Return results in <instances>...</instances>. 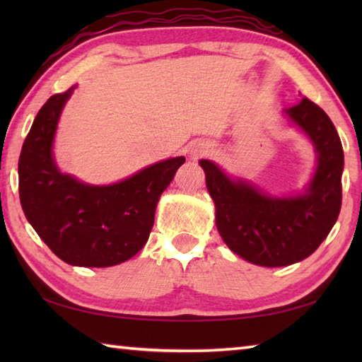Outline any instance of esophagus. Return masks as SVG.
Wrapping results in <instances>:
<instances>
[{
	"instance_id": "esophagus-1",
	"label": "esophagus",
	"mask_w": 362,
	"mask_h": 362,
	"mask_svg": "<svg viewBox=\"0 0 362 362\" xmlns=\"http://www.w3.org/2000/svg\"><path fill=\"white\" fill-rule=\"evenodd\" d=\"M211 151V145H204L201 144L196 146V148L192 151V155L196 158V156H203V155H207V153Z\"/></svg>"
}]
</instances>
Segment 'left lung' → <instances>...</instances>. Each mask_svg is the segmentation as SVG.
Here are the masks:
<instances>
[{"label": "left lung", "mask_w": 362, "mask_h": 362, "mask_svg": "<svg viewBox=\"0 0 362 362\" xmlns=\"http://www.w3.org/2000/svg\"><path fill=\"white\" fill-rule=\"evenodd\" d=\"M286 115L310 137L317 166L303 194L276 198L243 180H231L201 159L216 204L217 230L233 252L260 267H286L306 259L326 240L341 207L343 148L329 116L303 97Z\"/></svg>", "instance_id": "obj_1"}]
</instances>
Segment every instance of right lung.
<instances>
[{"label": "right lung", "instance_id": "obj_1", "mask_svg": "<svg viewBox=\"0 0 362 362\" xmlns=\"http://www.w3.org/2000/svg\"><path fill=\"white\" fill-rule=\"evenodd\" d=\"M70 88L54 94L36 115L19 158L23 214L59 259L75 267H113L148 241L161 193L185 158L156 163L129 179L94 187L62 174L52 156L54 134Z\"/></svg>", "mask_w": 362, "mask_h": 362}]
</instances>
